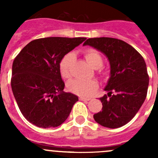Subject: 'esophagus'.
I'll return each instance as SVG.
<instances>
[{"label":"esophagus","instance_id":"obj_1","mask_svg":"<svg viewBox=\"0 0 158 158\" xmlns=\"http://www.w3.org/2000/svg\"><path fill=\"white\" fill-rule=\"evenodd\" d=\"M80 100H82V101H89V100H90V98H84V97H80Z\"/></svg>","mask_w":158,"mask_h":158}]
</instances>
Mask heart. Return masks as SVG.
<instances>
[{
  "label": "heart",
  "mask_w": 158,
  "mask_h": 158,
  "mask_svg": "<svg viewBox=\"0 0 158 158\" xmlns=\"http://www.w3.org/2000/svg\"><path fill=\"white\" fill-rule=\"evenodd\" d=\"M85 58L88 63L94 69H98L103 64V58L100 53L94 49H89L85 52ZM75 56L73 53H68L62 58L59 64L61 74L63 77L68 78L70 76V69L74 62ZM68 88L72 93L81 96H89L98 88L96 81H85L76 79L68 84Z\"/></svg>",
  "instance_id": "obj_1"
}]
</instances>
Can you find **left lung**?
<instances>
[{"label": "left lung", "instance_id": "obj_1", "mask_svg": "<svg viewBox=\"0 0 158 158\" xmlns=\"http://www.w3.org/2000/svg\"><path fill=\"white\" fill-rule=\"evenodd\" d=\"M83 45L100 51L110 64V77L100 97L102 111L95 121L108 128L124 126L135 117L146 100L149 76L144 58L128 43L108 37L88 39Z\"/></svg>", "mask_w": 158, "mask_h": 158}]
</instances>
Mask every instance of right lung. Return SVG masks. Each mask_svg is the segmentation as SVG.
Wrapping results in <instances>:
<instances>
[{
  "mask_svg": "<svg viewBox=\"0 0 158 158\" xmlns=\"http://www.w3.org/2000/svg\"><path fill=\"white\" fill-rule=\"evenodd\" d=\"M86 38L48 37L30 42L12 63L11 86L24 118L42 128L63 123L78 100L64 92L59 64L69 51Z\"/></svg>",
  "mask_w": 158,
  "mask_h": 158,
  "instance_id": "right-lung-1",
  "label": "right lung"
}]
</instances>
